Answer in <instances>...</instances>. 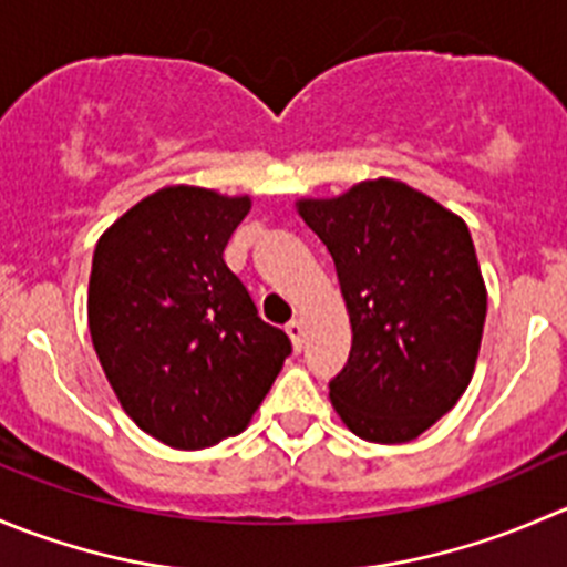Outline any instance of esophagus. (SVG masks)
<instances>
[{
    "mask_svg": "<svg viewBox=\"0 0 567 567\" xmlns=\"http://www.w3.org/2000/svg\"><path fill=\"white\" fill-rule=\"evenodd\" d=\"M285 332H288L290 340H293V349L301 351V346H305V327H301V318H293V321H288Z\"/></svg>",
    "mask_w": 567,
    "mask_h": 567,
    "instance_id": "1",
    "label": "esophagus"
}]
</instances>
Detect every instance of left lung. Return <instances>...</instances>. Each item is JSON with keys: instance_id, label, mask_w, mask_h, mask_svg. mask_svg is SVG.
Masks as SVG:
<instances>
[{"instance_id": "8db88e82", "label": "left lung", "mask_w": 567, "mask_h": 567, "mask_svg": "<svg viewBox=\"0 0 567 567\" xmlns=\"http://www.w3.org/2000/svg\"><path fill=\"white\" fill-rule=\"evenodd\" d=\"M296 207L332 255L351 321L332 406L362 441H415L457 404L480 354L487 290L468 227L395 179Z\"/></svg>"}]
</instances>
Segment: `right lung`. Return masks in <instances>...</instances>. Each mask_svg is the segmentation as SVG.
<instances>
[{"label":"right lung","mask_w":567,"mask_h":567,"mask_svg":"<svg viewBox=\"0 0 567 567\" xmlns=\"http://www.w3.org/2000/svg\"><path fill=\"white\" fill-rule=\"evenodd\" d=\"M249 207V196L172 185L93 251L87 327L104 377L146 435L183 452L240 435L290 354L224 262Z\"/></svg>","instance_id":"1"}]
</instances>
